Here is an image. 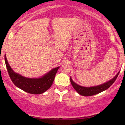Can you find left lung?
I'll use <instances>...</instances> for the list:
<instances>
[{
	"mask_svg": "<svg viewBox=\"0 0 125 125\" xmlns=\"http://www.w3.org/2000/svg\"><path fill=\"white\" fill-rule=\"evenodd\" d=\"M120 71L116 74L113 78L110 79V81L106 82L104 83L100 84V85L94 86L91 87H84L82 86L79 85L77 83H76L74 82L73 81L71 77V82L72 85L73 86V88L75 89L76 91L79 94H81L82 96H93L94 94H96L102 92L104 91V90L107 89L115 81L117 77L118 76L119 73Z\"/></svg>",
	"mask_w": 125,
	"mask_h": 125,
	"instance_id": "1",
	"label": "left lung"
}]
</instances>
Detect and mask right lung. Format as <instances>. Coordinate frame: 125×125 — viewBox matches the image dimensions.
<instances>
[{
  "label": "right lung",
  "mask_w": 125,
  "mask_h": 125,
  "mask_svg": "<svg viewBox=\"0 0 125 125\" xmlns=\"http://www.w3.org/2000/svg\"><path fill=\"white\" fill-rule=\"evenodd\" d=\"M5 63L11 80L16 86L31 94H42L51 87L59 66L53 68L38 78H28L13 71L5 55Z\"/></svg>",
  "instance_id": "1"
}]
</instances>
